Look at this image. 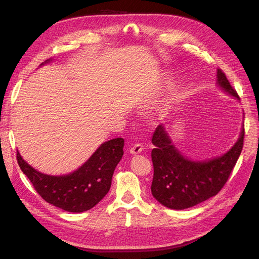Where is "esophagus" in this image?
Returning a JSON list of instances; mask_svg holds the SVG:
<instances>
[{
    "label": "esophagus",
    "mask_w": 259,
    "mask_h": 259,
    "mask_svg": "<svg viewBox=\"0 0 259 259\" xmlns=\"http://www.w3.org/2000/svg\"><path fill=\"white\" fill-rule=\"evenodd\" d=\"M143 150H144L143 145L136 144L135 146H133V147L130 149V152H131L132 154H139Z\"/></svg>",
    "instance_id": "34e87169"
}]
</instances>
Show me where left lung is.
Returning <instances> with one entry per match:
<instances>
[{
    "mask_svg": "<svg viewBox=\"0 0 259 259\" xmlns=\"http://www.w3.org/2000/svg\"><path fill=\"white\" fill-rule=\"evenodd\" d=\"M217 84L239 99L222 69H217ZM244 133L242 128L236 145L224 155L207 161H191L177 150L163 125H159L152 136L153 197L171 209H185L214 197L223 189L236 165L244 143Z\"/></svg>",
    "mask_w": 259,
    "mask_h": 259,
    "instance_id": "8db88e82",
    "label": "left lung"
}]
</instances>
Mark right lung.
Wrapping results in <instances>:
<instances>
[{
	"label": "right lung",
	"mask_w": 259,
	"mask_h": 259,
	"mask_svg": "<svg viewBox=\"0 0 259 259\" xmlns=\"http://www.w3.org/2000/svg\"><path fill=\"white\" fill-rule=\"evenodd\" d=\"M49 61L51 59L45 62ZM123 147V138L108 140L80 168L64 176L40 173L30 166L18 151L17 162L43 200L64 210L81 213L93 208L108 193L115 166L124 153Z\"/></svg>",
	"instance_id": "1"
}]
</instances>
